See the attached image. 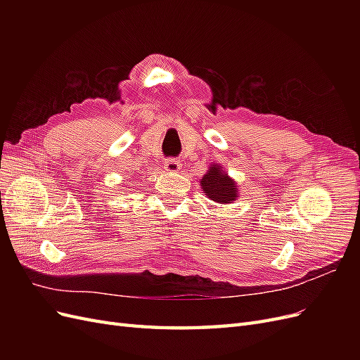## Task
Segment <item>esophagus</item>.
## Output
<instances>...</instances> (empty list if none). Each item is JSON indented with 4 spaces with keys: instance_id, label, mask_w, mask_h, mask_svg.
Segmentation results:
<instances>
[{
    "instance_id": "obj_1",
    "label": "esophagus",
    "mask_w": 360,
    "mask_h": 360,
    "mask_svg": "<svg viewBox=\"0 0 360 360\" xmlns=\"http://www.w3.org/2000/svg\"><path fill=\"white\" fill-rule=\"evenodd\" d=\"M163 168H165L167 172H179L181 169V163L176 159H167L165 163H163Z\"/></svg>"
}]
</instances>
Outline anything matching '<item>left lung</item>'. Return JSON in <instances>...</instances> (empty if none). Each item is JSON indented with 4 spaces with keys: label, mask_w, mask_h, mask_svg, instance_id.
<instances>
[{
    "label": "left lung",
    "mask_w": 360,
    "mask_h": 360,
    "mask_svg": "<svg viewBox=\"0 0 360 360\" xmlns=\"http://www.w3.org/2000/svg\"><path fill=\"white\" fill-rule=\"evenodd\" d=\"M200 186L209 200L217 204H231L238 197V184L228 176L221 163H212L200 180Z\"/></svg>",
    "instance_id": "obj_1"
}]
</instances>
